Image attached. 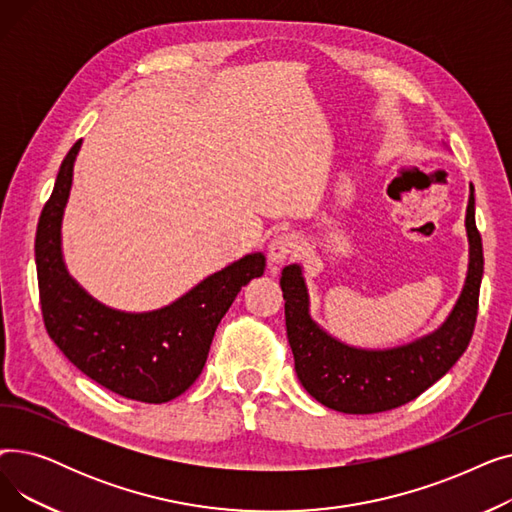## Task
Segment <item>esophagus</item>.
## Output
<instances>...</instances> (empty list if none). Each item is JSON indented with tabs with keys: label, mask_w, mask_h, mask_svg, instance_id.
Segmentation results:
<instances>
[{
	"label": "esophagus",
	"mask_w": 512,
	"mask_h": 512,
	"mask_svg": "<svg viewBox=\"0 0 512 512\" xmlns=\"http://www.w3.org/2000/svg\"><path fill=\"white\" fill-rule=\"evenodd\" d=\"M301 251V238L294 232L276 234L270 242V261L284 263L286 259L299 255Z\"/></svg>",
	"instance_id": "1"
}]
</instances>
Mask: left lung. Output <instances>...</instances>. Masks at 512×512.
Returning a JSON list of instances; mask_svg holds the SVG:
<instances>
[{
	"label": "left lung",
	"mask_w": 512,
	"mask_h": 512,
	"mask_svg": "<svg viewBox=\"0 0 512 512\" xmlns=\"http://www.w3.org/2000/svg\"><path fill=\"white\" fill-rule=\"evenodd\" d=\"M465 226L469 236V274L459 303L440 330L390 351H361L328 336L309 317V297L301 267H284L280 286L286 301V334L294 369L303 388L317 402L351 415L390 411L415 400L461 359L475 330L483 276V247L475 226L473 186Z\"/></svg>",
	"instance_id": "obj_1"
}]
</instances>
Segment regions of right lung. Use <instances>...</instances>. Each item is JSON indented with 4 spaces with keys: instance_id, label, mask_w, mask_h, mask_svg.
Listing matches in <instances>:
<instances>
[{
    "instance_id": "obj_1",
    "label": "right lung",
    "mask_w": 512,
    "mask_h": 512,
    "mask_svg": "<svg viewBox=\"0 0 512 512\" xmlns=\"http://www.w3.org/2000/svg\"><path fill=\"white\" fill-rule=\"evenodd\" d=\"M78 149L80 141L64 157L37 224L35 261L45 330L66 359L103 388L151 405L168 402L195 384L215 328L240 288L263 274L265 257H242L159 311L134 315L99 305L68 276L60 249Z\"/></svg>"
}]
</instances>
